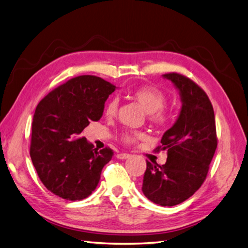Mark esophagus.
Here are the masks:
<instances>
[{"label":"esophagus","instance_id":"obj_1","mask_svg":"<svg viewBox=\"0 0 248 248\" xmlns=\"http://www.w3.org/2000/svg\"><path fill=\"white\" fill-rule=\"evenodd\" d=\"M129 157H130L129 154H126V153H121L117 155V158H119V159H127Z\"/></svg>","mask_w":248,"mask_h":248}]
</instances>
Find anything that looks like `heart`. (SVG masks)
I'll return each mask as SVG.
<instances>
[{"label":"heart","mask_w":248,"mask_h":248,"mask_svg":"<svg viewBox=\"0 0 248 248\" xmlns=\"http://www.w3.org/2000/svg\"><path fill=\"white\" fill-rule=\"evenodd\" d=\"M130 96L139 105L145 110L148 114V120L158 126V127H164L170 122V113L167 109H164V105L167 103V97L164 93L155 88L143 86L130 92ZM119 102L117 98H111L107 104L105 113L108 118H112L118 112ZM144 138V134L142 131L128 130L121 135V141L125 144H136L139 140Z\"/></svg>","instance_id":"b5f03b06"}]
</instances>
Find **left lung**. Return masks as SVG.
<instances>
[{
	"label": "left lung",
	"instance_id": "obj_1",
	"mask_svg": "<svg viewBox=\"0 0 248 248\" xmlns=\"http://www.w3.org/2000/svg\"><path fill=\"white\" fill-rule=\"evenodd\" d=\"M179 91L178 119L163 134L157 151H167V162L146 161L142 192L151 202L172 207L188 200L205 181L217 146L216 119L206 92L178 73L163 74Z\"/></svg>",
	"mask_w": 248,
	"mask_h": 248
}]
</instances>
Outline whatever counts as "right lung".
Instances as JSON below:
<instances>
[{
	"instance_id": "1",
	"label": "right lung",
	"mask_w": 248,
	"mask_h": 248,
	"mask_svg": "<svg viewBox=\"0 0 248 248\" xmlns=\"http://www.w3.org/2000/svg\"><path fill=\"white\" fill-rule=\"evenodd\" d=\"M115 88L97 76L81 75L57 87L37 105L30 154L42 184L55 195L74 202L95 190L113 152L109 147L98 152L76 135L102 118Z\"/></svg>"
}]
</instances>
